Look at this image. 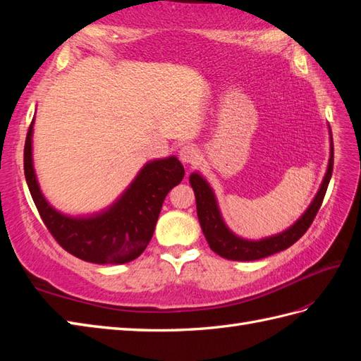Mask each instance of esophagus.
<instances>
[{"label":"esophagus","instance_id":"1","mask_svg":"<svg viewBox=\"0 0 361 361\" xmlns=\"http://www.w3.org/2000/svg\"><path fill=\"white\" fill-rule=\"evenodd\" d=\"M178 157H180V159L185 164H195L197 161H198V158H200V153H198L197 147H194V145L186 144V145H183V147L180 149Z\"/></svg>","mask_w":361,"mask_h":361}]
</instances>
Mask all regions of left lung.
<instances>
[{"label": "left lung", "instance_id": "obj_1", "mask_svg": "<svg viewBox=\"0 0 361 361\" xmlns=\"http://www.w3.org/2000/svg\"><path fill=\"white\" fill-rule=\"evenodd\" d=\"M329 136H331V155H329L327 171L324 173L323 181H321V186L317 195L313 197L312 203L309 204V208L304 211L302 216L299 217L293 225L283 229L282 233L268 235L259 240L243 239V237L233 233L225 224L224 217H221L216 194H214L209 183L204 180V176L200 172L190 173L189 183L195 194L198 221H200L202 231L206 237V240H208L211 250L228 260H257L267 256H271L274 252L287 250L296 240L301 239L302 234L307 231L309 226L312 225L313 219H315L321 203H323L329 181H331L332 176L334 142L331 127H329Z\"/></svg>", "mask_w": 361, "mask_h": 361}]
</instances>
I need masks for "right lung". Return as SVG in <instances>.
I'll return each instance as SVG.
<instances>
[{"mask_svg": "<svg viewBox=\"0 0 361 361\" xmlns=\"http://www.w3.org/2000/svg\"><path fill=\"white\" fill-rule=\"evenodd\" d=\"M35 116L25 144V176L46 228L73 256L91 264L121 265L142 255L152 239L169 190L180 185L185 167L176 157L147 161L128 188L105 209L87 216H68L46 200L38 185L32 136Z\"/></svg>", "mask_w": 361, "mask_h": 361, "instance_id": "right-lung-1", "label": "right lung"}]
</instances>
